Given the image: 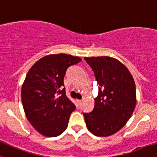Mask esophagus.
Wrapping results in <instances>:
<instances>
[{
	"instance_id": "obj_1",
	"label": "esophagus",
	"mask_w": 157,
	"mask_h": 157,
	"mask_svg": "<svg viewBox=\"0 0 157 157\" xmlns=\"http://www.w3.org/2000/svg\"><path fill=\"white\" fill-rule=\"evenodd\" d=\"M81 102H82L81 100H77V103L78 105H80V103H81Z\"/></svg>"
}]
</instances>
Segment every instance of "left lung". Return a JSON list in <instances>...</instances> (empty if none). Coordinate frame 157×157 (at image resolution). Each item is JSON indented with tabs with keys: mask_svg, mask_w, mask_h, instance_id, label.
<instances>
[{
	"mask_svg": "<svg viewBox=\"0 0 157 157\" xmlns=\"http://www.w3.org/2000/svg\"><path fill=\"white\" fill-rule=\"evenodd\" d=\"M99 83L92 112L83 113L86 127L97 136H109L125 126L136 103V85L129 70L109 57H84Z\"/></svg>",
	"mask_w": 157,
	"mask_h": 157,
	"instance_id": "1",
	"label": "left lung"
}]
</instances>
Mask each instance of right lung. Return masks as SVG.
Returning a JSON list of instances; mask_svg holds the SVG:
<instances>
[{"label":"right lung","instance_id":"right-lung-1","mask_svg":"<svg viewBox=\"0 0 157 157\" xmlns=\"http://www.w3.org/2000/svg\"><path fill=\"white\" fill-rule=\"evenodd\" d=\"M81 60L68 54H51L29 70L21 89V100L27 120L40 134L54 137L67 127L76 106L66 96L63 78L67 69Z\"/></svg>","mask_w":157,"mask_h":157}]
</instances>
